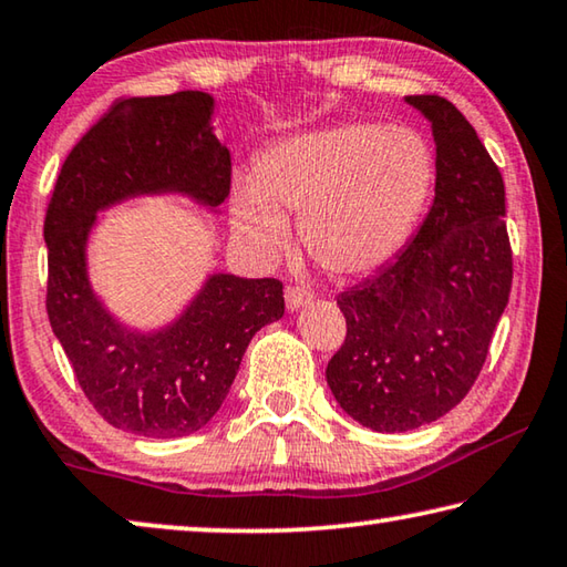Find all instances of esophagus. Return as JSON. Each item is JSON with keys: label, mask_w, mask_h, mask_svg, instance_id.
Wrapping results in <instances>:
<instances>
[{"label": "esophagus", "mask_w": 567, "mask_h": 567, "mask_svg": "<svg viewBox=\"0 0 567 567\" xmlns=\"http://www.w3.org/2000/svg\"><path fill=\"white\" fill-rule=\"evenodd\" d=\"M310 302H312V292L305 290V287H287L285 290V305L290 312L300 310V307L310 305Z\"/></svg>", "instance_id": "esophagus-1"}]
</instances>
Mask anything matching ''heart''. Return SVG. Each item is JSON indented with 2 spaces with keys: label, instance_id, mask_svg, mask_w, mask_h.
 Masks as SVG:
<instances>
[{
  "label": "heart",
  "instance_id": "1",
  "mask_svg": "<svg viewBox=\"0 0 567 567\" xmlns=\"http://www.w3.org/2000/svg\"><path fill=\"white\" fill-rule=\"evenodd\" d=\"M427 142L408 127L344 122L267 150L257 187L233 199L237 235L262 252L287 245L300 215L307 252L332 275H364L405 243L433 189Z\"/></svg>",
  "mask_w": 567,
  "mask_h": 567
}]
</instances>
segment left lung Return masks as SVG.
<instances>
[{"mask_svg":"<svg viewBox=\"0 0 567 567\" xmlns=\"http://www.w3.org/2000/svg\"><path fill=\"white\" fill-rule=\"evenodd\" d=\"M408 102L433 124V207L395 260L338 297L348 334L324 372L375 433L427 425L467 395L513 285L501 169L453 102Z\"/></svg>","mask_w":567,"mask_h":567,"instance_id":"left-lung-1","label":"left lung"}]
</instances>
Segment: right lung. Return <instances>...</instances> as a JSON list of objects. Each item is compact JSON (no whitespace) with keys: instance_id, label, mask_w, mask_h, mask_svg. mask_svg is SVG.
<instances>
[{"instance_id":"obj_1","label":"right lung","mask_w":567,"mask_h":567,"mask_svg":"<svg viewBox=\"0 0 567 567\" xmlns=\"http://www.w3.org/2000/svg\"><path fill=\"white\" fill-rule=\"evenodd\" d=\"M205 92L124 97L76 142L44 217L47 315L84 398L110 425L145 437H182L223 405L255 332L282 318V282L213 275L169 328L132 332L104 310L87 277L97 213L157 192L217 207L229 195V150L209 127Z\"/></svg>"}]
</instances>
